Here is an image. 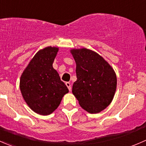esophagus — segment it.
Segmentation results:
<instances>
[{"label": "esophagus", "mask_w": 146, "mask_h": 146, "mask_svg": "<svg viewBox=\"0 0 146 146\" xmlns=\"http://www.w3.org/2000/svg\"><path fill=\"white\" fill-rule=\"evenodd\" d=\"M65 84L67 86V88H68L69 91H71V84H70V82H66Z\"/></svg>", "instance_id": "34e87169"}]
</instances>
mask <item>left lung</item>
Segmentation results:
<instances>
[{
  "label": "left lung",
  "mask_w": 146,
  "mask_h": 146,
  "mask_svg": "<svg viewBox=\"0 0 146 146\" xmlns=\"http://www.w3.org/2000/svg\"><path fill=\"white\" fill-rule=\"evenodd\" d=\"M76 62V82L72 94L80 106L91 114L98 113L110 104L117 88L113 68L103 57L87 48L72 49Z\"/></svg>",
  "instance_id": "obj_1"
}]
</instances>
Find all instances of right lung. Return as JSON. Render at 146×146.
I'll return each mask as SVG.
<instances>
[{
    "instance_id": "add662e5",
    "label": "right lung",
    "mask_w": 146,
    "mask_h": 146,
    "mask_svg": "<svg viewBox=\"0 0 146 146\" xmlns=\"http://www.w3.org/2000/svg\"><path fill=\"white\" fill-rule=\"evenodd\" d=\"M58 50L48 46L38 50L20 77L19 88L24 100L34 112L41 115L54 112L69 92L52 67Z\"/></svg>"
}]
</instances>
